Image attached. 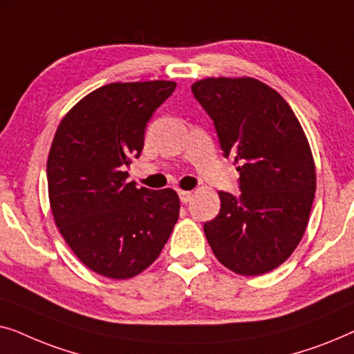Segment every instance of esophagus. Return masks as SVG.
Returning <instances> with one entry per match:
<instances>
[{
    "mask_svg": "<svg viewBox=\"0 0 354 354\" xmlns=\"http://www.w3.org/2000/svg\"><path fill=\"white\" fill-rule=\"evenodd\" d=\"M178 196H180V201L182 203H188L192 200L193 193L192 192H187V190H178Z\"/></svg>",
    "mask_w": 354,
    "mask_h": 354,
    "instance_id": "1",
    "label": "esophagus"
}]
</instances>
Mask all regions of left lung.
<instances>
[{
    "label": "left lung",
    "mask_w": 354,
    "mask_h": 354,
    "mask_svg": "<svg viewBox=\"0 0 354 354\" xmlns=\"http://www.w3.org/2000/svg\"><path fill=\"white\" fill-rule=\"evenodd\" d=\"M192 91L240 172V195L219 192V214L205 224L207 243L235 274L270 272L309 222L316 166L306 133L287 101L253 77H207Z\"/></svg>",
    "instance_id": "8db88e82"
}]
</instances>
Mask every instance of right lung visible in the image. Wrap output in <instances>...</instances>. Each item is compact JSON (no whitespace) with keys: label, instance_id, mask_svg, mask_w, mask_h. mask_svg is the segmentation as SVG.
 Returning a JSON list of instances; mask_svg holds the SVG:
<instances>
[{"label":"right lung","instance_id":"1","mask_svg":"<svg viewBox=\"0 0 354 354\" xmlns=\"http://www.w3.org/2000/svg\"><path fill=\"white\" fill-rule=\"evenodd\" d=\"M177 84L115 82L72 106L46 162L55 224L74 254L108 279H132L158 259L178 219L176 190L137 188L125 166L138 158L147 122Z\"/></svg>","mask_w":354,"mask_h":354}]
</instances>
